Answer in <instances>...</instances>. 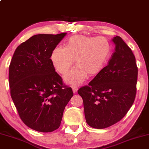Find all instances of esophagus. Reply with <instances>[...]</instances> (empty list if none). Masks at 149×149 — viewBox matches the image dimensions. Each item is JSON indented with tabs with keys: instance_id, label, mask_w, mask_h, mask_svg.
Instances as JSON below:
<instances>
[{
	"instance_id": "34e87169",
	"label": "esophagus",
	"mask_w": 149,
	"mask_h": 149,
	"mask_svg": "<svg viewBox=\"0 0 149 149\" xmlns=\"http://www.w3.org/2000/svg\"><path fill=\"white\" fill-rule=\"evenodd\" d=\"M72 88L73 93H76V92L78 91V88L76 87V86H73V87H72Z\"/></svg>"
}]
</instances>
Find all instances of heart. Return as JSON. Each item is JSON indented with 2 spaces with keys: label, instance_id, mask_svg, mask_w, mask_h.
<instances>
[{
  "label": "heart",
  "instance_id": "heart-1",
  "mask_svg": "<svg viewBox=\"0 0 149 149\" xmlns=\"http://www.w3.org/2000/svg\"><path fill=\"white\" fill-rule=\"evenodd\" d=\"M111 45L104 37L77 35L66 41L65 48L56 47L51 53L55 69L61 74H67L74 63L76 67L65 77L66 82L78 85L87 76L98 74L106 64L111 53Z\"/></svg>",
  "mask_w": 149,
  "mask_h": 149
}]
</instances>
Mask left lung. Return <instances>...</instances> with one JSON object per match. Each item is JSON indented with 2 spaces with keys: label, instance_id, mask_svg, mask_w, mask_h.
Wrapping results in <instances>:
<instances>
[{
  "label": "left lung",
  "instance_id": "left-lung-1",
  "mask_svg": "<svg viewBox=\"0 0 149 149\" xmlns=\"http://www.w3.org/2000/svg\"><path fill=\"white\" fill-rule=\"evenodd\" d=\"M115 52L108 65L78 93L83 100L86 123L104 129L118 122L135 101L138 68L135 55L122 38L112 39Z\"/></svg>",
  "mask_w": 149,
  "mask_h": 149
}]
</instances>
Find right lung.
Returning <instances> with one entry per match:
<instances>
[{"instance_id":"1","label":"right lung","mask_w":149,"mask_h":149,"mask_svg":"<svg viewBox=\"0 0 149 149\" xmlns=\"http://www.w3.org/2000/svg\"><path fill=\"white\" fill-rule=\"evenodd\" d=\"M66 34L33 36L16 48L9 66L10 95L19 118L40 132L59 127L65 106L73 96L50 58Z\"/></svg>"}]
</instances>
